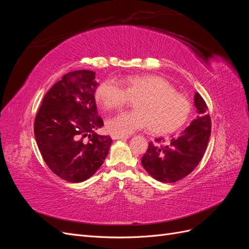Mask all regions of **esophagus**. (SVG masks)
<instances>
[{"label":"esophagus","mask_w":249,"mask_h":249,"mask_svg":"<svg viewBox=\"0 0 249 249\" xmlns=\"http://www.w3.org/2000/svg\"><path fill=\"white\" fill-rule=\"evenodd\" d=\"M111 138L113 140H117V139H127L129 136H120V135H115V134H112L111 135Z\"/></svg>","instance_id":"esophagus-1"}]
</instances>
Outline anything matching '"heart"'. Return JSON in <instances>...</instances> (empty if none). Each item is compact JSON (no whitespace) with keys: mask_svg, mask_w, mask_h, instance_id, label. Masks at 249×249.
Returning <instances> with one entry per match:
<instances>
[{"mask_svg":"<svg viewBox=\"0 0 249 249\" xmlns=\"http://www.w3.org/2000/svg\"><path fill=\"white\" fill-rule=\"evenodd\" d=\"M96 100L105 109L122 108L137 101L134 112H120L108 119L110 133L129 136L145 129L156 134H168L182 126L190 114V103L176 92L170 83L160 76H130L124 87L114 79L105 80L96 90Z\"/></svg>","mask_w":249,"mask_h":249,"instance_id":"1","label":"heart"}]
</instances>
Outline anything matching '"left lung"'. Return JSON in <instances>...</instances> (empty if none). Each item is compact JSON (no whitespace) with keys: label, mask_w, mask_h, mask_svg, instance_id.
<instances>
[{"label":"left lung","mask_w":249,"mask_h":249,"mask_svg":"<svg viewBox=\"0 0 249 249\" xmlns=\"http://www.w3.org/2000/svg\"><path fill=\"white\" fill-rule=\"evenodd\" d=\"M197 116L178 136H171L165 144L157 138V144L149 142L141 164L150 177L163 183H175L189 175L197 166L211 136V118L208 107L199 93L194 94Z\"/></svg>","instance_id":"left-lung-1"}]
</instances>
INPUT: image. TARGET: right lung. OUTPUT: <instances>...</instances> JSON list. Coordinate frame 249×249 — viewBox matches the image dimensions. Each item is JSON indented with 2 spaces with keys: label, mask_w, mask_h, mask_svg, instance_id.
I'll return each mask as SVG.
<instances>
[{
  "label": "right lung",
  "mask_w": 249,
  "mask_h": 249,
  "mask_svg": "<svg viewBox=\"0 0 249 249\" xmlns=\"http://www.w3.org/2000/svg\"><path fill=\"white\" fill-rule=\"evenodd\" d=\"M97 86L92 71L67 72L44 95L35 117V140L43 160L67 182L92 177L109 153L111 137L95 133L104 125L94 100Z\"/></svg>",
  "instance_id": "add662e5"
}]
</instances>
